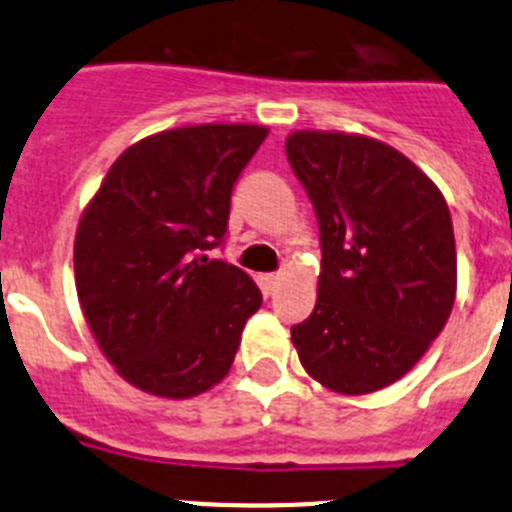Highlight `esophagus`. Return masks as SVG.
<instances>
[{
  "label": "esophagus",
  "instance_id": "obj_1",
  "mask_svg": "<svg viewBox=\"0 0 512 512\" xmlns=\"http://www.w3.org/2000/svg\"><path fill=\"white\" fill-rule=\"evenodd\" d=\"M279 284H282V277L279 274H264L261 277V289H264V295H274L279 289Z\"/></svg>",
  "mask_w": 512,
  "mask_h": 512
}]
</instances>
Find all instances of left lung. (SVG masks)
<instances>
[{"instance_id":"8db88e82","label":"left lung","mask_w":512,"mask_h":512,"mask_svg":"<svg viewBox=\"0 0 512 512\" xmlns=\"http://www.w3.org/2000/svg\"><path fill=\"white\" fill-rule=\"evenodd\" d=\"M287 158L320 225L310 318L292 325L300 364L338 395H369L413 369L456 300V243L441 189L392 146L297 130Z\"/></svg>"}]
</instances>
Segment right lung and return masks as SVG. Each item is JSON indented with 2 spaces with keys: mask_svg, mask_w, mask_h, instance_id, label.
<instances>
[{
  "mask_svg": "<svg viewBox=\"0 0 512 512\" xmlns=\"http://www.w3.org/2000/svg\"><path fill=\"white\" fill-rule=\"evenodd\" d=\"M269 128L207 122L138 140L81 215L74 274L94 341L125 382L187 400L233 366L261 292L205 251L228 230L230 194Z\"/></svg>",
  "mask_w": 512,
  "mask_h": 512,
  "instance_id": "add662e5",
  "label": "right lung"
}]
</instances>
